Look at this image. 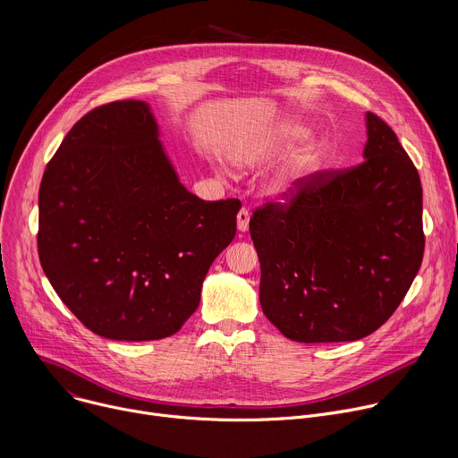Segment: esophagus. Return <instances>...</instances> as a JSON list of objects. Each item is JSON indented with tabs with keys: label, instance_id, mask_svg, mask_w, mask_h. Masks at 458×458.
<instances>
[{
	"label": "esophagus",
	"instance_id": "34e87169",
	"mask_svg": "<svg viewBox=\"0 0 458 458\" xmlns=\"http://www.w3.org/2000/svg\"><path fill=\"white\" fill-rule=\"evenodd\" d=\"M248 223H250V212L246 208H241L237 214V230L239 232H246L248 230Z\"/></svg>",
	"mask_w": 458,
	"mask_h": 458
}]
</instances>
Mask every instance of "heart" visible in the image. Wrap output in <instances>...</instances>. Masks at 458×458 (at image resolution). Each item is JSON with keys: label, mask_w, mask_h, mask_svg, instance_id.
I'll list each match as a JSON object with an SVG mask.
<instances>
[{"label": "heart", "mask_w": 458, "mask_h": 458, "mask_svg": "<svg viewBox=\"0 0 458 458\" xmlns=\"http://www.w3.org/2000/svg\"><path fill=\"white\" fill-rule=\"evenodd\" d=\"M292 134H297V132H292ZM270 148L272 147H259L257 150H251V152L237 157L235 159L237 168L242 172L253 170L255 166H259L265 161ZM318 157H320V154H318V147L315 143H304L302 147H299L290 156L286 165L270 179L268 193L277 201L292 199L297 188L301 186V182L304 179H308L317 170Z\"/></svg>", "instance_id": "heart-1"}]
</instances>
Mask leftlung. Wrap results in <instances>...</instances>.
I'll return each instance as SVG.
<instances>
[{"label":"left lung","mask_w":458,"mask_h":458,"mask_svg":"<svg viewBox=\"0 0 458 458\" xmlns=\"http://www.w3.org/2000/svg\"><path fill=\"white\" fill-rule=\"evenodd\" d=\"M364 161L302 181L288 205L250 219L259 301L297 343L359 341L394 315L424 255L422 186L378 115L366 114Z\"/></svg>","instance_id":"obj_1"}]
</instances>
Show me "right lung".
<instances>
[{"label": "right lung", "instance_id": "obj_1", "mask_svg": "<svg viewBox=\"0 0 458 458\" xmlns=\"http://www.w3.org/2000/svg\"><path fill=\"white\" fill-rule=\"evenodd\" d=\"M237 199L203 201L172 166L145 101L90 110L39 186L38 251L59 299L112 341H157L198 310L232 242Z\"/></svg>", "mask_w": 458, "mask_h": 458}]
</instances>
